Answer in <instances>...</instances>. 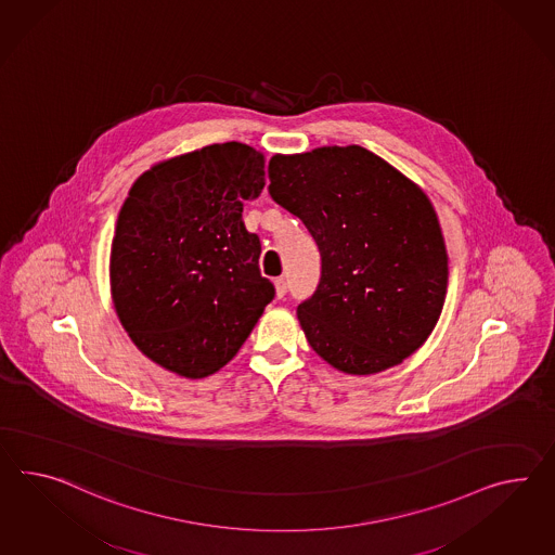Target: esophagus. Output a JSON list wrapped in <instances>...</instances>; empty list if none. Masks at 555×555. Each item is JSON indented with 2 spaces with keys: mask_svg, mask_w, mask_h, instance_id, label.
Returning a JSON list of instances; mask_svg holds the SVG:
<instances>
[{
  "mask_svg": "<svg viewBox=\"0 0 555 555\" xmlns=\"http://www.w3.org/2000/svg\"><path fill=\"white\" fill-rule=\"evenodd\" d=\"M273 285H275V296H278V298H284L285 292H287V284H285L284 278H278V280L273 282Z\"/></svg>",
  "mask_w": 555,
  "mask_h": 555,
  "instance_id": "34e87169",
  "label": "esophagus"
}]
</instances>
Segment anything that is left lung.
Here are the masks:
<instances>
[{
	"mask_svg": "<svg viewBox=\"0 0 555 555\" xmlns=\"http://www.w3.org/2000/svg\"><path fill=\"white\" fill-rule=\"evenodd\" d=\"M270 195L312 233L322 280L298 306L313 352L369 376L414 354L441 318L449 256L427 193L358 144L270 158Z\"/></svg>",
	"mask_w": 555,
	"mask_h": 555,
	"instance_id": "obj_1",
	"label": "left lung"
}]
</instances>
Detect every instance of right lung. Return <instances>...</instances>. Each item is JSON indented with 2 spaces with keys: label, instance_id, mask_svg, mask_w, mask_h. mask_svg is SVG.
<instances>
[{
  "label": "right lung",
  "instance_id": "1",
  "mask_svg": "<svg viewBox=\"0 0 555 555\" xmlns=\"http://www.w3.org/2000/svg\"><path fill=\"white\" fill-rule=\"evenodd\" d=\"M266 185V155L207 144L144 171L111 245L114 312L155 364L185 378L223 369L273 299L243 203Z\"/></svg>",
  "mask_w": 555,
  "mask_h": 555
}]
</instances>
